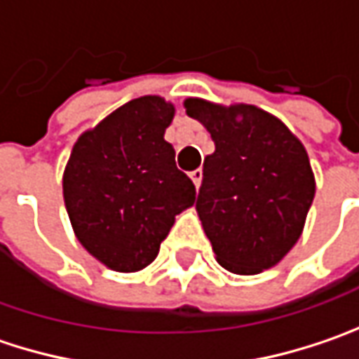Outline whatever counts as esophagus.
<instances>
[{
  "mask_svg": "<svg viewBox=\"0 0 359 359\" xmlns=\"http://www.w3.org/2000/svg\"><path fill=\"white\" fill-rule=\"evenodd\" d=\"M201 175H203V173H201V170H194V172L189 173V177H191V182L196 184V187L201 186Z\"/></svg>",
  "mask_w": 359,
  "mask_h": 359,
  "instance_id": "1",
  "label": "esophagus"
}]
</instances>
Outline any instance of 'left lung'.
I'll return each mask as SVG.
<instances>
[{
    "label": "left lung",
    "instance_id": "left-lung-1",
    "mask_svg": "<svg viewBox=\"0 0 359 359\" xmlns=\"http://www.w3.org/2000/svg\"><path fill=\"white\" fill-rule=\"evenodd\" d=\"M184 105L215 144L196 210L219 266L240 276L276 266L299 240L316 194L306 147L255 105Z\"/></svg>",
    "mask_w": 359,
    "mask_h": 359
}]
</instances>
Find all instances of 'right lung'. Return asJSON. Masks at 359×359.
I'll use <instances>...</instances> for the list:
<instances>
[{
  "label": "right lung",
  "instance_id": "add662e5",
  "mask_svg": "<svg viewBox=\"0 0 359 359\" xmlns=\"http://www.w3.org/2000/svg\"><path fill=\"white\" fill-rule=\"evenodd\" d=\"M173 105L144 95L79 135L63 172V200L77 240L116 271L149 266L196 186L163 140Z\"/></svg>",
  "mask_w": 359,
  "mask_h": 359
}]
</instances>
